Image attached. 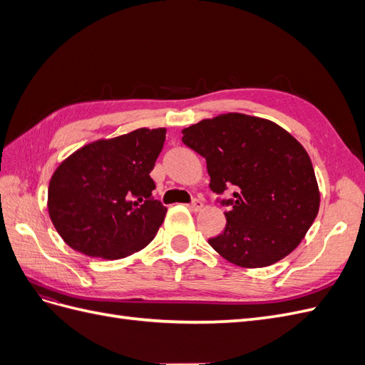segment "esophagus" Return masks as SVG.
<instances>
[{
	"label": "esophagus",
	"mask_w": 365,
	"mask_h": 365,
	"mask_svg": "<svg viewBox=\"0 0 365 365\" xmlns=\"http://www.w3.org/2000/svg\"><path fill=\"white\" fill-rule=\"evenodd\" d=\"M201 208H202V201L201 200H193V202L190 204L192 212H200Z\"/></svg>",
	"instance_id": "esophagus-1"
}]
</instances>
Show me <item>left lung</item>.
Segmentation results:
<instances>
[{"label": "left lung", "mask_w": 365, "mask_h": 365, "mask_svg": "<svg viewBox=\"0 0 365 365\" xmlns=\"http://www.w3.org/2000/svg\"><path fill=\"white\" fill-rule=\"evenodd\" d=\"M182 143L207 161L210 189L235 187L222 235L208 244L242 268H263L291 254L318 215L319 190L304 148L274 121L220 114L182 129Z\"/></svg>", "instance_id": "1"}]
</instances>
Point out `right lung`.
I'll use <instances>...</instances> for the list:
<instances>
[{
    "mask_svg": "<svg viewBox=\"0 0 365 365\" xmlns=\"http://www.w3.org/2000/svg\"><path fill=\"white\" fill-rule=\"evenodd\" d=\"M165 129L140 128L85 145L63 160L48 185V215L65 244L117 260L149 245L165 208L153 200L150 172Z\"/></svg>",
    "mask_w": 365,
    "mask_h": 365,
    "instance_id": "obj_1",
    "label": "right lung"
}]
</instances>
